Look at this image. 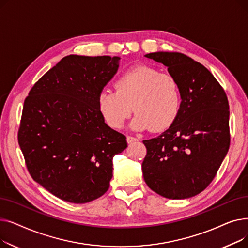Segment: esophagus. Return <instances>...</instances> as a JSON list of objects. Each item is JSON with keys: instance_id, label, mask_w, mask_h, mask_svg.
Masks as SVG:
<instances>
[{"instance_id": "esophagus-1", "label": "esophagus", "mask_w": 248, "mask_h": 248, "mask_svg": "<svg viewBox=\"0 0 248 248\" xmlns=\"http://www.w3.org/2000/svg\"><path fill=\"white\" fill-rule=\"evenodd\" d=\"M137 140H139L135 137H131V136L126 137V141L128 142V144H131V142H134V141H137Z\"/></svg>"}]
</instances>
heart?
I'll use <instances>...</instances> for the list:
<instances>
[{"instance_id":"b5f03b06","label":"heart","mask_w":248,"mask_h":248,"mask_svg":"<svg viewBox=\"0 0 248 248\" xmlns=\"http://www.w3.org/2000/svg\"><path fill=\"white\" fill-rule=\"evenodd\" d=\"M115 90H101L97 108L112 128L123 127L133 110L132 126L137 131L150 128L162 132L170 127L181 109L182 91L177 77L146 66L124 72L114 83Z\"/></svg>"}]
</instances>
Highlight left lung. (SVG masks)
<instances>
[{
    "instance_id": "1",
    "label": "left lung",
    "mask_w": 248,
    "mask_h": 248,
    "mask_svg": "<svg viewBox=\"0 0 248 248\" xmlns=\"http://www.w3.org/2000/svg\"><path fill=\"white\" fill-rule=\"evenodd\" d=\"M168 67L181 85L182 104L174 124L142 142L147 185L169 199H186L215 178L230 146L229 104L223 87L205 66L179 52L145 55Z\"/></svg>"
}]
</instances>
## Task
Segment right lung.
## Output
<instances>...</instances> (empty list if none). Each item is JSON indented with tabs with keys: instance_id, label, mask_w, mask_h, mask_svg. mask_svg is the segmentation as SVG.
Returning <instances> with one entry per match:
<instances>
[{
	"instance_id": "1",
	"label": "right lung",
	"mask_w": 248,
	"mask_h": 248,
	"mask_svg": "<svg viewBox=\"0 0 248 248\" xmlns=\"http://www.w3.org/2000/svg\"><path fill=\"white\" fill-rule=\"evenodd\" d=\"M120 57L62 58L25 98L18 141L38 184L70 203L93 201L109 188L112 158L126 147L97 108V95Z\"/></svg>"
}]
</instances>
